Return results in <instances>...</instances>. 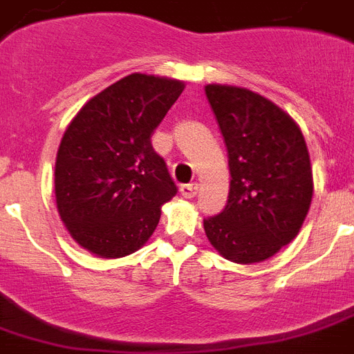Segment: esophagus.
<instances>
[{
  "label": "esophagus",
  "instance_id": "obj_1",
  "mask_svg": "<svg viewBox=\"0 0 354 354\" xmlns=\"http://www.w3.org/2000/svg\"><path fill=\"white\" fill-rule=\"evenodd\" d=\"M198 192V184H183L180 186V195H183L184 198H193L195 195H197Z\"/></svg>",
  "mask_w": 354,
  "mask_h": 354
}]
</instances>
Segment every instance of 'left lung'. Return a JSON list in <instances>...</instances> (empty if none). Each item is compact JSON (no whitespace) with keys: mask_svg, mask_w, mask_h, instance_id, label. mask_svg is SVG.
I'll return each mask as SVG.
<instances>
[{"mask_svg":"<svg viewBox=\"0 0 354 354\" xmlns=\"http://www.w3.org/2000/svg\"><path fill=\"white\" fill-rule=\"evenodd\" d=\"M229 153L227 206L204 220L213 249L232 263H259L299 234L313 197L306 141L294 118L254 91L207 84Z\"/></svg>","mask_w":354,"mask_h":354,"instance_id":"8db88e82","label":"left lung"}]
</instances>
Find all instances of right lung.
Masks as SVG:
<instances>
[{"mask_svg":"<svg viewBox=\"0 0 354 354\" xmlns=\"http://www.w3.org/2000/svg\"><path fill=\"white\" fill-rule=\"evenodd\" d=\"M183 91L175 78L132 73L93 96L66 129L55 161L57 209L91 254L111 259L141 249L175 197L150 138Z\"/></svg>","mask_w":354,"mask_h":354,"instance_id":"right-lung-1","label":"right lung"}]
</instances>
